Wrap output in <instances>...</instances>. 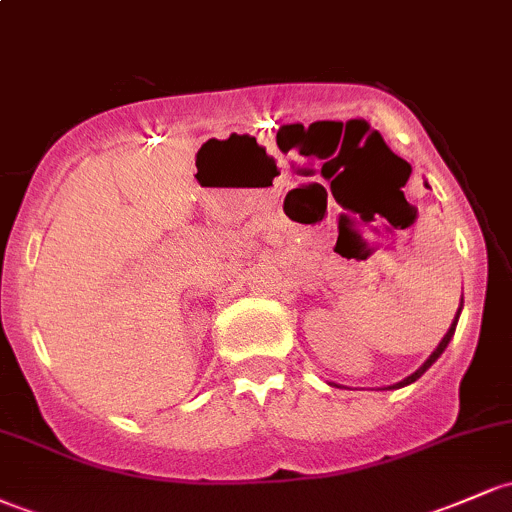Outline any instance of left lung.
Returning <instances> with one entry per match:
<instances>
[{"instance_id": "1", "label": "left lung", "mask_w": 512, "mask_h": 512, "mask_svg": "<svg viewBox=\"0 0 512 512\" xmlns=\"http://www.w3.org/2000/svg\"><path fill=\"white\" fill-rule=\"evenodd\" d=\"M426 187H428V182H426ZM462 305H464V301H462V298H460V308H457V313H455V320H452L450 330H448V332H445V337H443V339H440V344L436 346V349H433V354H431V356H428V358H426V361H424V363H421V366L414 370V373H411V375H407V378H402V380H399V383H395V385H387V387H383V390H399V387H407V385H411V383H416V380H419V378H421V375H424V373H426V370H428V368H431V366H433V363H436V361H438V358H440V354H443V351H445V349H448V344H450L452 334H455L457 320H460V313H462ZM330 385H334V387H339L337 383H330Z\"/></svg>"}]
</instances>
